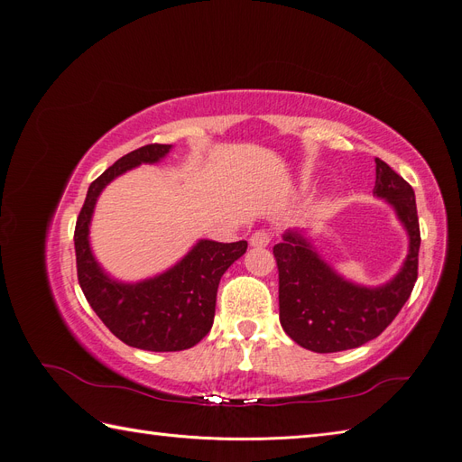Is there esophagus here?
<instances>
[{"label":"esophagus","mask_w":462,"mask_h":462,"mask_svg":"<svg viewBox=\"0 0 462 462\" xmlns=\"http://www.w3.org/2000/svg\"><path fill=\"white\" fill-rule=\"evenodd\" d=\"M248 243L254 248H263L272 243V235L268 231H256V233H253V236H250Z\"/></svg>","instance_id":"1"}]
</instances>
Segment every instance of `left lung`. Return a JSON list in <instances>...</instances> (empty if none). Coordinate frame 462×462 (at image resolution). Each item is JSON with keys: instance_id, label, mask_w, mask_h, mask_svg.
<instances>
[{"instance_id": "left-lung-1", "label": "left lung", "mask_w": 462, "mask_h": 462, "mask_svg": "<svg viewBox=\"0 0 462 462\" xmlns=\"http://www.w3.org/2000/svg\"><path fill=\"white\" fill-rule=\"evenodd\" d=\"M374 194L395 209L409 235V254L383 285L348 282L319 256L309 233L285 231L273 246L279 270V321L289 337L314 353H339L375 339L409 300L418 277V227L414 190L375 158Z\"/></svg>"}]
</instances>
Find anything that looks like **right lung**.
<instances>
[{
	"label": "right lung",
	"instance_id": "add662e5",
	"mask_svg": "<svg viewBox=\"0 0 462 462\" xmlns=\"http://www.w3.org/2000/svg\"><path fill=\"white\" fill-rule=\"evenodd\" d=\"M171 148L148 144L107 167L88 187L75 227L79 283L92 310L117 339L153 353L185 351L212 329L219 279L248 246L246 241L200 239L170 270L134 283L119 282L102 268L90 246V223L102 190L133 167L162 162Z\"/></svg>",
	"mask_w": 462,
	"mask_h": 462
}]
</instances>
